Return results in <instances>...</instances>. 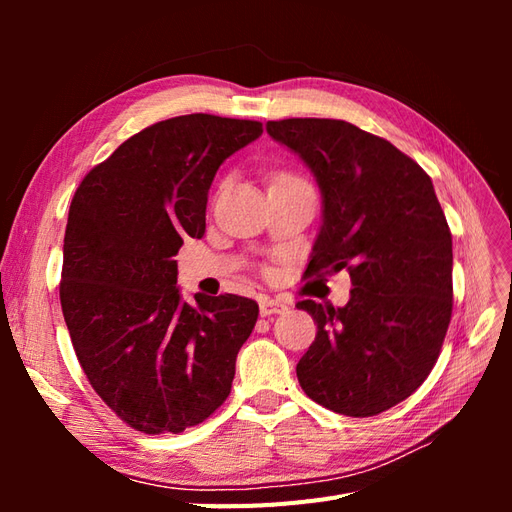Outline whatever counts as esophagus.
I'll list each match as a JSON object with an SVG mask.
<instances>
[{"label": "esophagus", "mask_w": 512, "mask_h": 512, "mask_svg": "<svg viewBox=\"0 0 512 512\" xmlns=\"http://www.w3.org/2000/svg\"><path fill=\"white\" fill-rule=\"evenodd\" d=\"M288 312V305L277 301V299H262L260 301V316H273V314H284Z\"/></svg>", "instance_id": "34e87169"}]
</instances>
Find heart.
<instances>
[{"mask_svg": "<svg viewBox=\"0 0 512 512\" xmlns=\"http://www.w3.org/2000/svg\"><path fill=\"white\" fill-rule=\"evenodd\" d=\"M286 177H292V175H280V177H275V181H277V179H286Z\"/></svg>", "mask_w": 512, "mask_h": 512, "instance_id": "obj_1", "label": "heart"}]
</instances>
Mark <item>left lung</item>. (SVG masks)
<instances>
[{"instance_id": "left-lung-1", "label": "left lung", "mask_w": 512, "mask_h": 512, "mask_svg": "<svg viewBox=\"0 0 512 512\" xmlns=\"http://www.w3.org/2000/svg\"><path fill=\"white\" fill-rule=\"evenodd\" d=\"M312 170L322 226L307 277L350 273L344 307H297L318 324L297 365L301 389L346 416L397 406L436 365L453 314V237L425 170L342 119L267 121Z\"/></svg>"}]
</instances>
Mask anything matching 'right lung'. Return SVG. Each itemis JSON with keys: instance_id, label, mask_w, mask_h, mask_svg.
Here are the masks:
<instances>
[{"instance_id": "add662e5", "label": "right lung", "mask_w": 512, "mask_h": 512, "mask_svg": "<svg viewBox=\"0 0 512 512\" xmlns=\"http://www.w3.org/2000/svg\"><path fill=\"white\" fill-rule=\"evenodd\" d=\"M262 123L181 115L130 136L85 175L64 237L59 299L89 384L123 423L181 433L230 395L258 303L237 294L183 303L177 252L205 235L220 164Z\"/></svg>"}]
</instances>
